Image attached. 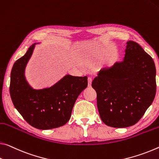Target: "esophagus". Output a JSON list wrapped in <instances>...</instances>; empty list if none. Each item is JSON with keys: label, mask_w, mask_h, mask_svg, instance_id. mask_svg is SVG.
<instances>
[{"label": "esophagus", "mask_w": 159, "mask_h": 159, "mask_svg": "<svg viewBox=\"0 0 159 159\" xmlns=\"http://www.w3.org/2000/svg\"><path fill=\"white\" fill-rule=\"evenodd\" d=\"M88 85H89V86L90 87L91 86V84H92V78L91 77H89L88 78Z\"/></svg>", "instance_id": "1"}]
</instances>
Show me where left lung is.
Listing matches in <instances>:
<instances>
[{"mask_svg":"<svg viewBox=\"0 0 159 159\" xmlns=\"http://www.w3.org/2000/svg\"><path fill=\"white\" fill-rule=\"evenodd\" d=\"M125 52L123 61L100 70L92 82L100 118L115 128L138 122L157 91L156 67L150 55L133 41L127 42Z\"/></svg>","mask_w":159,"mask_h":159,"instance_id":"8db88e82","label":"left lung"}]
</instances>
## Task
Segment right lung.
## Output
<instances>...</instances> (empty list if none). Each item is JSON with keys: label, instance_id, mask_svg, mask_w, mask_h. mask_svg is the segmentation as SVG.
Masks as SVG:
<instances>
[{"label": "right lung", "instance_id": "1", "mask_svg": "<svg viewBox=\"0 0 159 159\" xmlns=\"http://www.w3.org/2000/svg\"><path fill=\"white\" fill-rule=\"evenodd\" d=\"M34 45L15 62L10 94L15 107L28 124L39 129H54L69 120L75 100L87 87L88 78L66 75L52 87L33 89L27 84L24 74Z\"/></svg>", "mask_w": 159, "mask_h": 159}]
</instances>
